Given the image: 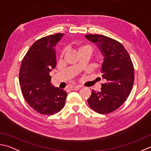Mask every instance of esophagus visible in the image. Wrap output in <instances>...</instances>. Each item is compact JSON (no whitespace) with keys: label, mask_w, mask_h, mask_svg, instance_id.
Instances as JSON below:
<instances>
[{"label":"esophagus","mask_w":151,"mask_h":151,"mask_svg":"<svg viewBox=\"0 0 151 151\" xmlns=\"http://www.w3.org/2000/svg\"><path fill=\"white\" fill-rule=\"evenodd\" d=\"M80 88H81L80 86H70V90H78Z\"/></svg>","instance_id":"34e87169"}]
</instances>
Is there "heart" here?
<instances>
[{"label":"heart","mask_w":151,"mask_h":151,"mask_svg":"<svg viewBox=\"0 0 151 151\" xmlns=\"http://www.w3.org/2000/svg\"><path fill=\"white\" fill-rule=\"evenodd\" d=\"M84 49H88V50H91V48H90L89 46H81L78 48V51H81V50H84Z\"/></svg>","instance_id":"b5f03b06"}]
</instances>
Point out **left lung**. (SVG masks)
I'll return each instance as SVG.
<instances>
[{
  "mask_svg": "<svg viewBox=\"0 0 151 151\" xmlns=\"http://www.w3.org/2000/svg\"><path fill=\"white\" fill-rule=\"evenodd\" d=\"M96 44L103 57L101 73L106 83L100 91L94 90L88 99L90 107L99 114H107L119 108L130 93L134 81V68L130 56L122 44L100 35H86Z\"/></svg>",
  "mask_w": 151,
  "mask_h": 151,
  "instance_id": "1",
  "label": "left lung"
}]
</instances>
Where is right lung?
I'll return each mask as SVG.
<instances>
[{"mask_svg":"<svg viewBox=\"0 0 151 151\" xmlns=\"http://www.w3.org/2000/svg\"><path fill=\"white\" fill-rule=\"evenodd\" d=\"M63 33H57L37 40L29 48L21 64L19 81L25 101L38 113L52 115L64 107L65 91L51 83L50 73L57 64L55 46Z\"/></svg>","mask_w":151,"mask_h":151,"instance_id":"add662e5","label":"right lung"}]
</instances>
